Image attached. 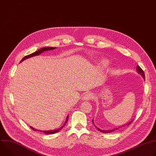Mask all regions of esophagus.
Returning <instances> with one entry per match:
<instances>
[{
  "label": "esophagus",
  "instance_id": "34e87169",
  "mask_svg": "<svg viewBox=\"0 0 156 156\" xmlns=\"http://www.w3.org/2000/svg\"><path fill=\"white\" fill-rule=\"evenodd\" d=\"M93 98V96L92 94H91V93H87V94H86L83 97V100H84V101H88V100L92 99Z\"/></svg>",
  "mask_w": 156,
  "mask_h": 156
}]
</instances>
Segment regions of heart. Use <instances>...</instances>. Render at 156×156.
<instances>
[{
	"label": "heart",
	"instance_id": "1",
	"mask_svg": "<svg viewBox=\"0 0 156 156\" xmlns=\"http://www.w3.org/2000/svg\"><path fill=\"white\" fill-rule=\"evenodd\" d=\"M102 63H103V64H105V63H107V62H106V60H103V61H102Z\"/></svg>",
	"mask_w": 156,
	"mask_h": 156
}]
</instances>
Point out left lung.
Wrapping results in <instances>:
<instances>
[{"label": "left lung", "mask_w": 156, "mask_h": 156, "mask_svg": "<svg viewBox=\"0 0 156 156\" xmlns=\"http://www.w3.org/2000/svg\"><path fill=\"white\" fill-rule=\"evenodd\" d=\"M136 71H137V72H138L140 75H141L142 76V77H143L144 79H145L144 73L143 70L140 68V66H138V65L137 66V67H136ZM92 122H93V124L94 125V126H95V127H96V128L99 131H100L101 132H102V133H110V132H112V131H115V130H117V129H119V128H120L123 127L124 125H122V126H119L118 127L114 128H113V129H109V130H102V129H101L100 128H98V127H96V126H95L93 120H92ZM131 122H132V121H131V122H128L126 125H129Z\"/></svg>", "instance_id": "1"}]
</instances>
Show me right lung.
I'll return each mask as SVG.
<instances>
[{
  "label": "right lung",
  "mask_w": 156,
  "mask_h": 156,
  "mask_svg": "<svg viewBox=\"0 0 156 156\" xmlns=\"http://www.w3.org/2000/svg\"><path fill=\"white\" fill-rule=\"evenodd\" d=\"M56 48H52V47H48V48H41V49H40L39 50H38V51H36L35 52H33V53H32V54H30V55H27V56H25V57H23V58H22V60L20 61V62H21L22 61H23V60H25V59H27V58H30V57H34V56H36V55H39V54H41V53H42L44 51H50V50H53V49H55ZM68 119H69V116H67L66 117V120H65V123L63 124V126H62L60 128H59L58 129H55V130H50V131H41V130H37V129H36L35 128H33L32 126H30V128L32 129H33L34 131H41V132H43V133H46V134H54V133H56L57 132H58V131H60L63 126H64V125L66 124V123L67 122V121H68Z\"/></svg>",
  "instance_id": "1"
}]
</instances>
